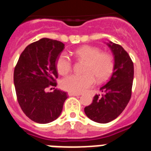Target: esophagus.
Masks as SVG:
<instances>
[{
  "mask_svg": "<svg viewBox=\"0 0 151 151\" xmlns=\"http://www.w3.org/2000/svg\"><path fill=\"white\" fill-rule=\"evenodd\" d=\"M68 96H81L80 93H71V92H69L68 93Z\"/></svg>",
  "mask_w": 151,
  "mask_h": 151,
  "instance_id": "34e87169",
  "label": "esophagus"
}]
</instances>
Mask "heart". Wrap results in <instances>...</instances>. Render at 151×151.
Masks as SVG:
<instances>
[{
    "label": "heart",
    "mask_w": 151,
    "mask_h": 151,
    "mask_svg": "<svg viewBox=\"0 0 151 151\" xmlns=\"http://www.w3.org/2000/svg\"><path fill=\"white\" fill-rule=\"evenodd\" d=\"M74 55L86 62L82 74H71L61 81L64 90L80 93L93 86L95 78L99 82L106 81L111 76L114 68L113 59L107 53H101L98 48L84 46L78 48ZM72 68V62L65 53H62L56 61V69L60 74H65Z\"/></svg>",
    "instance_id": "1"
}]
</instances>
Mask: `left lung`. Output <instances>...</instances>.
<instances>
[{"label": "left lung", "instance_id": "8db88e82", "mask_svg": "<svg viewBox=\"0 0 151 151\" xmlns=\"http://www.w3.org/2000/svg\"><path fill=\"white\" fill-rule=\"evenodd\" d=\"M106 44L114 56L113 73L100 88L101 96L96 95L93 103L85 108L86 116L100 124L112 121L122 113L131 99L134 78V65L126 50L111 41Z\"/></svg>", "mask_w": 151, "mask_h": 151}]
</instances>
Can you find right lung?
<instances>
[{
	"label": "right lung",
	"mask_w": 151,
	"mask_h": 151,
	"mask_svg": "<svg viewBox=\"0 0 151 151\" xmlns=\"http://www.w3.org/2000/svg\"><path fill=\"white\" fill-rule=\"evenodd\" d=\"M64 48L60 41L42 38L28 45L19 56L14 70V86L19 106L32 121L48 124L63 111L66 93L46 89L56 86V61Z\"/></svg>",
	"instance_id": "obj_1"
}]
</instances>
